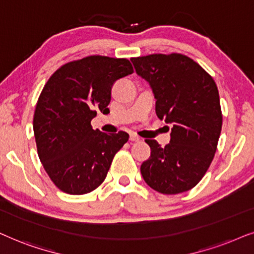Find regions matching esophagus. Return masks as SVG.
<instances>
[{
	"label": "esophagus",
	"mask_w": 254,
	"mask_h": 254,
	"mask_svg": "<svg viewBox=\"0 0 254 254\" xmlns=\"http://www.w3.org/2000/svg\"><path fill=\"white\" fill-rule=\"evenodd\" d=\"M130 140L131 141H139L140 137L137 136L136 133H130Z\"/></svg>",
	"instance_id": "1"
}]
</instances>
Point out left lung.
<instances>
[{
	"mask_svg": "<svg viewBox=\"0 0 254 254\" xmlns=\"http://www.w3.org/2000/svg\"><path fill=\"white\" fill-rule=\"evenodd\" d=\"M138 75L151 84L159 120L171 124V143L146 139L151 155L140 166L144 180L161 194L194 188L217 150L223 116L217 86L194 60L181 53L131 58Z\"/></svg>",
	"mask_w": 254,
	"mask_h": 254,
	"instance_id": "left-lung-1",
	"label": "left lung"
}]
</instances>
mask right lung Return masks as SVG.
Segmentation results:
<instances>
[{"label": "right lung", "instance_id": "1", "mask_svg": "<svg viewBox=\"0 0 254 254\" xmlns=\"http://www.w3.org/2000/svg\"><path fill=\"white\" fill-rule=\"evenodd\" d=\"M133 73L125 58L89 56L59 67L44 86L33 115L37 152L51 180L70 195L104 181L115 154L129 140L124 131L103 133L90 122L109 113L111 88Z\"/></svg>", "mask_w": 254, "mask_h": 254}]
</instances>
